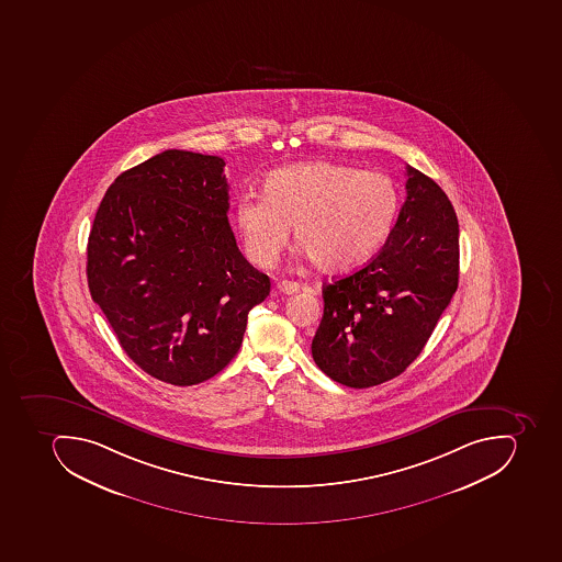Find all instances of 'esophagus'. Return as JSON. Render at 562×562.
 <instances>
[{"label":"esophagus","instance_id":"obj_1","mask_svg":"<svg viewBox=\"0 0 562 562\" xmlns=\"http://www.w3.org/2000/svg\"><path fill=\"white\" fill-rule=\"evenodd\" d=\"M277 291L288 295L295 294L300 291V283L292 282V280H282V282L277 283Z\"/></svg>","mask_w":562,"mask_h":562}]
</instances>
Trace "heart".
<instances>
[{
    "label": "heart",
    "instance_id": "1",
    "mask_svg": "<svg viewBox=\"0 0 562 562\" xmlns=\"http://www.w3.org/2000/svg\"><path fill=\"white\" fill-rule=\"evenodd\" d=\"M398 205L397 184L384 173L306 161L271 172L262 196H240L235 224L254 267H273L292 226L295 241L318 270L341 273L383 247Z\"/></svg>",
    "mask_w": 562,
    "mask_h": 562
}]
</instances>
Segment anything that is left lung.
I'll use <instances>...</instances> for the list:
<instances>
[{
	"label": "left lung",
	"mask_w": 562,
	"mask_h": 562,
	"mask_svg": "<svg viewBox=\"0 0 562 562\" xmlns=\"http://www.w3.org/2000/svg\"><path fill=\"white\" fill-rule=\"evenodd\" d=\"M404 205L375 258L325 283L313 360L330 380L369 389L422 353L460 277V228L442 188L405 167Z\"/></svg>",
	"instance_id": "1"
}]
</instances>
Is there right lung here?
<instances>
[{
  "instance_id": "1",
  "label": "right lung",
  "mask_w": 562,
  "mask_h": 562,
  "mask_svg": "<svg viewBox=\"0 0 562 562\" xmlns=\"http://www.w3.org/2000/svg\"><path fill=\"white\" fill-rule=\"evenodd\" d=\"M224 165L182 149L135 165L108 188L90 229L92 300L123 351L176 386L223 371L270 294L229 226Z\"/></svg>"
}]
</instances>
